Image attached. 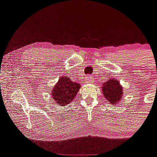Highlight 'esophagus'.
I'll list each match as a JSON object with an SVG mask.
<instances>
[{
  "label": "esophagus",
  "instance_id": "1",
  "mask_svg": "<svg viewBox=\"0 0 157 157\" xmlns=\"http://www.w3.org/2000/svg\"><path fill=\"white\" fill-rule=\"evenodd\" d=\"M93 81V77L91 76H87L86 77V79H85V82L86 83H90Z\"/></svg>",
  "mask_w": 157,
  "mask_h": 157
}]
</instances>
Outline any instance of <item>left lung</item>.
I'll return each mask as SVG.
<instances>
[{
    "instance_id": "1",
    "label": "left lung",
    "mask_w": 157,
    "mask_h": 157,
    "mask_svg": "<svg viewBox=\"0 0 157 157\" xmlns=\"http://www.w3.org/2000/svg\"><path fill=\"white\" fill-rule=\"evenodd\" d=\"M102 92L109 104L117 105L122 97L123 88L116 79H112L103 84Z\"/></svg>"
}]
</instances>
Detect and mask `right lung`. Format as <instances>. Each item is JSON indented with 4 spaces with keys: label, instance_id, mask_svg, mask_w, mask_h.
Returning <instances> with one entry per match:
<instances>
[{
    "label": "right lung",
    "instance_id": "add662e5",
    "mask_svg": "<svg viewBox=\"0 0 157 157\" xmlns=\"http://www.w3.org/2000/svg\"><path fill=\"white\" fill-rule=\"evenodd\" d=\"M80 88L79 83L72 82L67 77H61L52 90V98L58 105L66 106L73 101Z\"/></svg>",
    "mask_w": 157,
    "mask_h": 157
}]
</instances>
